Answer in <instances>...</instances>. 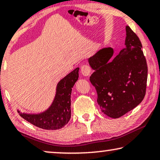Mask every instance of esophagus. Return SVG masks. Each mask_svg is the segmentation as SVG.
I'll use <instances>...</instances> for the list:
<instances>
[{
  "mask_svg": "<svg viewBox=\"0 0 160 160\" xmlns=\"http://www.w3.org/2000/svg\"><path fill=\"white\" fill-rule=\"evenodd\" d=\"M80 71L83 76H85V77H88V76H90V75L91 74L92 69L88 64H83L82 66L81 67Z\"/></svg>",
  "mask_w": 160,
  "mask_h": 160,
  "instance_id": "obj_1",
  "label": "esophagus"
}]
</instances>
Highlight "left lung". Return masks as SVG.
<instances>
[{"mask_svg": "<svg viewBox=\"0 0 160 160\" xmlns=\"http://www.w3.org/2000/svg\"><path fill=\"white\" fill-rule=\"evenodd\" d=\"M126 48L111 59L113 49L104 48L88 59L94 69L90 77L97 92L101 111L119 118L142 102L148 77L147 59L142 45L129 26L126 27Z\"/></svg>", "mask_w": 160, "mask_h": 160, "instance_id": "1", "label": "left lung"}]
</instances>
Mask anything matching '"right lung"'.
<instances>
[{
  "instance_id": "right-lung-1",
  "label": "right lung",
  "mask_w": 160,
  "mask_h": 160,
  "mask_svg": "<svg viewBox=\"0 0 160 160\" xmlns=\"http://www.w3.org/2000/svg\"><path fill=\"white\" fill-rule=\"evenodd\" d=\"M76 68L58 83L54 101L48 109L41 114H30L19 112V115L31 124L42 129L57 130L67 124L71 118L72 88L78 79Z\"/></svg>"
}]
</instances>
